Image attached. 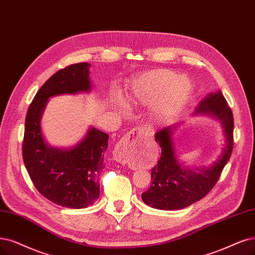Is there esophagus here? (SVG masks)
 <instances>
[{
    "label": "esophagus",
    "mask_w": 255,
    "mask_h": 255,
    "mask_svg": "<svg viewBox=\"0 0 255 255\" xmlns=\"http://www.w3.org/2000/svg\"><path fill=\"white\" fill-rule=\"evenodd\" d=\"M140 136L139 129L134 128L127 132L118 143L113 150V157L119 163H126L129 153L134 149L135 144Z\"/></svg>",
    "instance_id": "esophagus-1"
}]
</instances>
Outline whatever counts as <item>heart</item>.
<instances>
[{
    "mask_svg": "<svg viewBox=\"0 0 255 255\" xmlns=\"http://www.w3.org/2000/svg\"><path fill=\"white\" fill-rule=\"evenodd\" d=\"M191 84L184 77L168 69H156L145 73L132 85L131 102L151 104L158 98L153 110L156 124H164L180 111L189 99Z\"/></svg>",
    "mask_w": 255,
    "mask_h": 255,
    "instance_id": "obj_1",
    "label": "heart"
}]
</instances>
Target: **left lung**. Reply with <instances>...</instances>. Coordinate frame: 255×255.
Here are the masks:
<instances>
[{
    "instance_id": "8db88e82",
    "label": "left lung",
    "mask_w": 255,
    "mask_h": 255,
    "mask_svg": "<svg viewBox=\"0 0 255 255\" xmlns=\"http://www.w3.org/2000/svg\"><path fill=\"white\" fill-rule=\"evenodd\" d=\"M193 115H206L220 121L226 142L223 151L210 167H186L178 161L174 149L172 136L176 125L159 130L154 137L162 154L151 170V185L142 193V200L150 207L176 210L202 200L219 181L229 161L233 149V115L221 90L207 94Z\"/></svg>"
}]
</instances>
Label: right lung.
I'll return each mask as SVG.
<instances>
[{"label":"right lung","mask_w":255,"mask_h":255,"mask_svg":"<svg viewBox=\"0 0 255 255\" xmlns=\"http://www.w3.org/2000/svg\"><path fill=\"white\" fill-rule=\"evenodd\" d=\"M89 67L79 63L55 72L36 92L25 120L23 161L34 187L47 200L72 209L86 208L99 199L109 136L91 127L75 146L55 148L44 139L41 120L49 98L91 90Z\"/></svg>","instance_id":"obj_1"}]
</instances>
